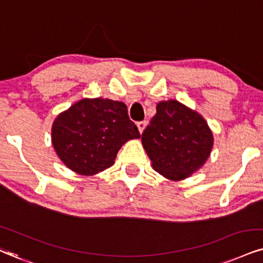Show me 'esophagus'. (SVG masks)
I'll list each match as a JSON object with an SVG mask.
<instances>
[{
  "label": "esophagus",
  "mask_w": 263,
  "mask_h": 263,
  "mask_svg": "<svg viewBox=\"0 0 263 263\" xmlns=\"http://www.w3.org/2000/svg\"><path fill=\"white\" fill-rule=\"evenodd\" d=\"M146 124H147V123L145 122V121H142V122H139L138 124H137V125H138V129H139V132H140V133L144 132V129L146 128Z\"/></svg>",
  "instance_id": "1"
}]
</instances>
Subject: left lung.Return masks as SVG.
<instances>
[{"instance_id": "8db88e82", "label": "left lung", "mask_w": 263, "mask_h": 263, "mask_svg": "<svg viewBox=\"0 0 263 263\" xmlns=\"http://www.w3.org/2000/svg\"><path fill=\"white\" fill-rule=\"evenodd\" d=\"M141 142L155 171L168 179L180 180L205 164L213 135L202 116L177 100H168L157 103Z\"/></svg>"}]
</instances>
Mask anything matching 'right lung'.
I'll return each instance as SVG.
<instances>
[{
    "instance_id": "obj_1",
    "label": "right lung",
    "mask_w": 263,
    "mask_h": 263,
    "mask_svg": "<svg viewBox=\"0 0 263 263\" xmlns=\"http://www.w3.org/2000/svg\"><path fill=\"white\" fill-rule=\"evenodd\" d=\"M140 138L125 103L108 99H83L57 116L52 145L66 166L82 176H93L115 163L119 148Z\"/></svg>"
}]
</instances>
